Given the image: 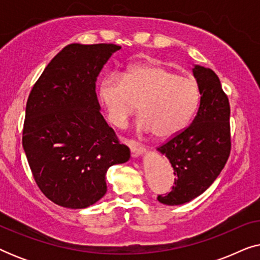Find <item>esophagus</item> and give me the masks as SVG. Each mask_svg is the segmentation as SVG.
<instances>
[{
  "label": "esophagus",
  "instance_id": "34e87169",
  "mask_svg": "<svg viewBox=\"0 0 260 260\" xmlns=\"http://www.w3.org/2000/svg\"><path fill=\"white\" fill-rule=\"evenodd\" d=\"M129 147H130V150H131V155L134 156V157H136V156H140L141 154H143L145 148L144 145H142L141 143H137V142L135 141H129Z\"/></svg>",
  "mask_w": 260,
  "mask_h": 260
}]
</instances>
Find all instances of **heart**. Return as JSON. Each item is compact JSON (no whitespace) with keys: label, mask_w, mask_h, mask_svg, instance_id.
<instances>
[{"label":"heart","mask_w":260,"mask_h":260,"mask_svg":"<svg viewBox=\"0 0 260 260\" xmlns=\"http://www.w3.org/2000/svg\"><path fill=\"white\" fill-rule=\"evenodd\" d=\"M99 95L115 126L125 125L141 104L143 115L137 122L138 130L152 131L157 138H169L182 131L194 115L200 88L194 78L148 62L130 67L124 77H105Z\"/></svg>","instance_id":"1"}]
</instances>
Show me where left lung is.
Segmentation results:
<instances>
[{"label":"left lung","instance_id":"left-lung-1","mask_svg":"<svg viewBox=\"0 0 260 260\" xmlns=\"http://www.w3.org/2000/svg\"><path fill=\"white\" fill-rule=\"evenodd\" d=\"M194 77L200 88V106L193 122L169 138L157 150L174 169V186L157 195L161 204L176 206L204 193L219 176L231 152L230 102L214 71L197 65Z\"/></svg>","mask_w":260,"mask_h":260}]
</instances>
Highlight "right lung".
<instances>
[{
	"label": "right lung",
	"mask_w": 260,
	"mask_h": 260,
	"mask_svg": "<svg viewBox=\"0 0 260 260\" xmlns=\"http://www.w3.org/2000/svg\"><path fill=\"white\" fill-rule=\"evenodd\" d=\"M113 44L66 46L31 88L22 145L38 187L54 204L86 208L106 193V172L130 149L99 112L95 79Z\"/></svg>",
	"instance_id": "right-lung-1"
}]
</instances>
